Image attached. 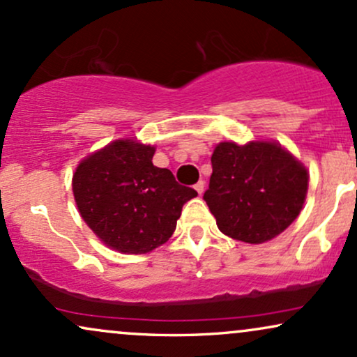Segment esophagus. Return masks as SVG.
Returning a JSON list of instances; mask_svg holds the SVG:
<instances>
[{"label": "esophagus", "instance_id": "esophagus-1", "mask_svg": "<svg viewBox=\"0 0 357 357\" xmlns=\"http://www.w3.org/2000/svg\"><path fill=\"white\" fill-rule=\"evenodd\" d=\"M195 190L199 192V195H203V191H204V181H203V179H199V181L195 184Z\"/></svg>", "mask_w": 357, "mask_h": 357}]
</instances>
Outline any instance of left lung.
Segmentation results:
<instances>
[{
	"mask_svg": "<svg viewBox=\"0 0 357 357\" xmlns=\"http://www.w3.org/2000/svg\"><path fill=\"white\" fill-rule=\"evenodd\" d=\"M213 174L204 201L221 233L261 244L281 234L301 213L307 169L274 141L214 148Z\"/></svg>",
	"mask_w": 357,
	"mask_h": 357,
	"instance_id": "1",
	"label": "left lung"
}]
</instances>
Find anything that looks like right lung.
Wrapping results in <instances>:
<instances>
[{"label":"right lung","mask_w":357,"mask_h":357,"mask_svg":"<svg viewBox=\"0 0 357 357\" xmlns=\"http://www.w3.org/2000/svg\"><path fill=\"white\" fill-rule=\"evenodd\" d=\"M154 146L116 139L89 154L73 174L79 214L106 246L144 255L165 244L184 203L197 196L166 167L153 165Z\"/></svg>","instance_id":"right-lung-1"}]
</instances>
